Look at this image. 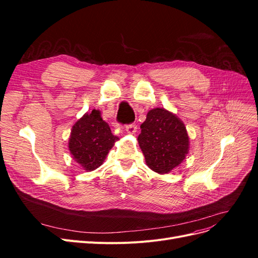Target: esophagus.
I'll return each mask as SVG.
<instances>
[{
  "instance_id": "esophagus-1",
  "label": "esophagus",
  "mask_w": 258,
  "mask_h": 258,
  "mask_svg": "<svg viewBox=\"0 0 258 258\" xmlns=\"http://www.w3.org/2000/svg\"><path fill=\"white\" fill-rule=\"evenodd\" d=\"M124 129L128 132L129 135H134L137 132V124L136 123H130L127 124V126H124Z\"/></svg>"
}]
</instances>
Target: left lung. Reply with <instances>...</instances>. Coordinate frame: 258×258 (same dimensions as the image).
<instances>
[{"label":"left lung","mask_w":258,"mask_h":258,"mask_svg":"<svg viewBox=\"0 0 258 258\" xmlns=\"http://www.w3.org/2000/svg\"><path fill=\"white\" fill-rule=\"evenodd\" d=\"M138 141L148 168L160 174L176 168L189 148L185 124L176 115L162 107L147 113Z\"/></svg>","instance_id":"8db88e82"}]
</instances>
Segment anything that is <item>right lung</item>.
I'll return each mask as SVG.
<instances>
[{"instance_id":"add662e5","label":"right lung","mask_w":258,"mask_h":258,"mask_svg":"<svg viewBox=\"0 0 258 258\" xmlns=\"http://www.w3.org/2000/svg\"><path fill=\"white\" fill-rule=\"evenodd\" d=\"M118 138L101 117V112L92 110L77 120L69 139V150L73 159L86 171H93L102 165L108 151Z\"/></svg>"}]
</instances>
